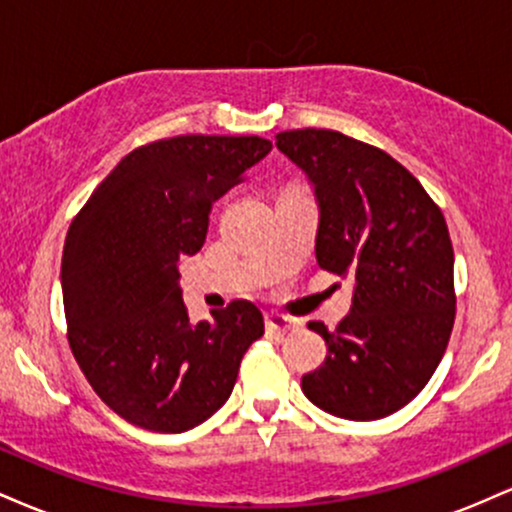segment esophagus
<instances>
[{
  "instance_id": "34e87169",
  "label": "esophagus",
  "mask_w": 512,
  "mask_h": 512,
  "mask_svg": "<svg viewBox=\"0 0 512 512\" xmlns=\"http://www.w3.org/2000/svg\"><path fill=\"white\" fill-rule=\"evenodd\" d=\"M264 327H267V334H279V337H284V334L296 330V320H291V317L286 315L269 313L264 315Z\"/></svg>"
}]
</instances>
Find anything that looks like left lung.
<instances>
[{"mask_svg": "<svg viewBox=\"0 0 512 512\" xmlns=\"http://www.w3.org/2000/svg\"><path fill=\"white\" fill-rule=\"evenodd\" d=\"M276 149L315 187L317 264L354 279L351 313L337 330L308 325L327 358L303 375L305 397L349 421L395 414L431 380L455 322L443 211L402 163L334 129L279 132Z\"/></svg>", "mask_w": 512, "mask_h": 512, "instance_id": "obj_1", "label": "left lung"}]
</instances>
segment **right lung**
I'll return each mask as SVG.
<instances>
[{"mask_svg":"<svg viewBox=\"0 0 512 512\" xmlns=\"http://www.w3.org/2000/svg\"><path fill=\"white\" fill-rule=\"evenodd\" d=\"M269 151L262 137L158 139L122 158L74 216L62 255L69 346L129 424L182 433L207 421L264 334L250 301L192 325L178 264L202 250L211 204Z\"/></svg>","mask_w":512,"mask_h":512,"instance_id":"right-lung-1","label":"right lung"}]
</instances>
